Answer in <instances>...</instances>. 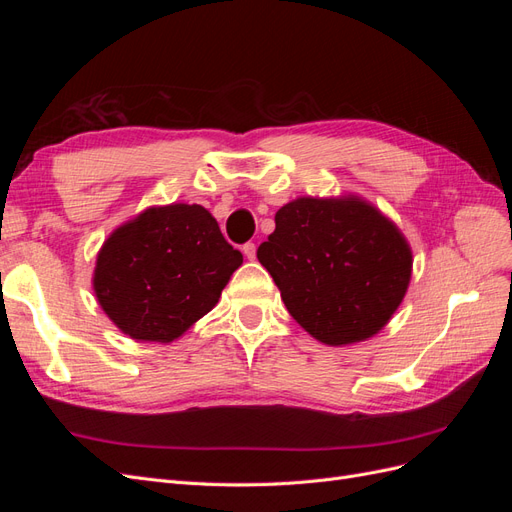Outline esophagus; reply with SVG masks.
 Returning a JSON list of instances; mask_svg holds the SVG:
<instances>
[{
    "mask_svg": "<svg viewBox=\"0 0 512 512\" xmlns=\"http://www.w3.org/2000/svg\"><path fill=\"white\" fill-rule=\"evenodd\" d=\"M241 250H243V254H245L247 260H254V258H256V245H254L252 241L245 243V245L241 247Z\"/></svg>",
    "mask_w": 512,
    "mask_h": 512,
    "instance_id": "34e87169",
    "label": "esophagus"
}]
</instances>
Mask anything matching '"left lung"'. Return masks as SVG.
I'll use <instances>...</instances> for the list:
<instances>
[{
    "instance_id": "left-lung-1",
    "label": "left lung",
    "mask_w": 512,
    "mask_h": 512,
    "mask_svg": "<svg viewBox=\"0 0 512 512\" xmlns=\"http://www.w3.org/2000/svg\"><path fill=\"white\" fill-rule=\"evenodd\" d=\"M256 256L288 314L327 346L380 333L412 277L404 232L356 194L290 200L275 213V230Z\"/></svg>"
}]
</instances>
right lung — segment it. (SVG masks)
I'll list each match as a JSON object with an SVG mask.
<instances>
[{
	"label": "right lung",
	"mask_w": 512,
	"mask_h": 512,
	"mask_svg": "<svg viewBox=\"0 0 512 512\" xmlns=\"http://www.w3.org/2000/svg\"><path fill=\"white\" fill-rule=\"evenodd\" d=\"M241 265L205 207H147L102 243L94 292L121 333L170 344L218 305Z\"/></svg>",
	"instance_id": "obj_1"
}]
</instances>
